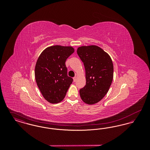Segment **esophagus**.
<instances>
[{"mask_svg": "<svg viewBox=\"0 0 150 150\" xmlns=\"http://www.w3.org/2000/svg\"><path fill=\"white\" fill-rule=\"evenodd\" d=\"M73 79H74V81L75 82V81H76V79H77V76H75V77L73 78Z\"/></svg>", "mask_w": 150, "mask_h": 150, "instance_id": "obj_1", "label": "esophagus"}]
</instances>
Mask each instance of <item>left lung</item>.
<instances>
[{"label": "left lung", "instance_id": "obj_1", "mask_svg": "<svg viewBox=\"0 0 150 150\" xmlns=\"http://www.w3.org/2000/svg\"><path fill=\"white\" fill-rule=\"evenodd\" d=\"M84 63L86 85L79 91L82 100L88 105L98 103L107 94L114 76L110 56L97 45L81 46L77 50Z\"/></svg>", "mask_w": 150, "mask_h": 150}]
</instances>
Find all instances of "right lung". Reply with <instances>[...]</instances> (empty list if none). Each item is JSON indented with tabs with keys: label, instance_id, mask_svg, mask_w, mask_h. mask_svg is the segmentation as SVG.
<instances>
[{
	"label": "right lung",
	"instance_id": "1",
	"mask_svg": "<svg viewBox=\"0 0 150 150\" xmlns=\"http://www.w3.org/2000/svg\"><path fill=\"white\" fill-rule=\"evenodd\" d=\"M74 52L70 46L53 45L40 54L35 67V77L43 97L55 104L64 99L73 79L67 76L65 62Z\"/></svg>",
	"mask_w": 150,
	"mask_h": 150
}]
</instances>
